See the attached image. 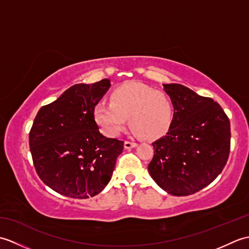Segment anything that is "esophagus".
I'll return each instance as SVG.
<instances>
[{"label": "esophagus", "instance_id": "34e87169", "mask_svg": "<svg viewBox=\"0 0 249 249\" xmlns=\"http://www.w3.org/2000/svg\"><path fill=\"white\" fill-rule=\"evenodd\" d=\"M137 144L136 142H134V141H125L124 142V147L125 149H133V147H136Z\"/></svg>", "mask_w": 249, "mask_h": 249}]
</instances>
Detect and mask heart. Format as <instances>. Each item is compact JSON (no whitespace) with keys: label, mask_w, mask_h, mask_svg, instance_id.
Segmentation results:
<instances>
[{"label":"heart","mask_w":249,"mask_h":249,"mask_svg":"<svg viewBox=\"0 0 249 249\" xmlns=\"http://www.w3.org/2000/svg\"><path fill=\"white\" fill-rule=\"evenodd\" d=\"M110 102L100 100L93 110L95 122L108 137L119 136L128 118L134 133L147 140L160 138L172 124L174 110L170 98L143 83L130 81L115 88Z\"/></svg>","instance_id":"obj_1"}]
</instances>
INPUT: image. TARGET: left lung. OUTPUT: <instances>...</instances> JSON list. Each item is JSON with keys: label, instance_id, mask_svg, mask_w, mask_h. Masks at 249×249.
Here are the masks:
<instances>
[{"label": "left lung", "instance_id": "8db88e82", "mask_svg": "<svg viewBox=\"0 0 249 249\" xmlns=\"http://www.w3.org/2000/svg\"><path fill=\"white\" fill-rule=\"evenodd\" d=\"M174 115L166 136L153 142L149 172L173 196H188L208 186L223 171L230 153V121L212 98L182 84H162Z\"/></svg>", "mask_w": 249, "mask_h": 249}]
</instances>
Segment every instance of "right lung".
Segmentation results:
<instances>
[{
	"label": "right lung",
	"mask_w": 249,
	"mask_h": 249,
	"mask_svg": "<svg viewBox=\"0 0 249 249\" xmlns=\"http://www.w3.org/2000/svg\"><path fill=\"white\" fill-rule=\"evenodd\" d=\"M109 79L71 87L41 107L29 142L41 181L54 192L76 199L94 197L106 187L124 142L99 133L93 110L110 88Z\"/></svg>",
	"instance_id": "add662e5"
}]
</instances>
